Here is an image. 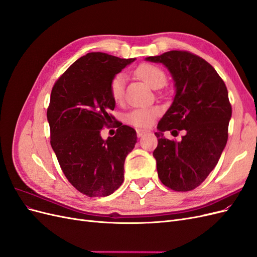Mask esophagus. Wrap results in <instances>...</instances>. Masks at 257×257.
<instances>
[{
	"label": "esophagus",
	"mask_w": 257,
	"mask_h": 257,
	"mask_svg": "<svg viewBox=\"0 0 257 257\" xmlns=\"http://www.w3.org/2000/svg\"><path fill=\"white\" fill-rule=\"evenodd\" d=\"M136 133H137V136L138 137H142L143 135H145L147 133L146 130H141V128H137L136 130Z\"/></svg>",
	"instance_id": "obj_1"
}]
</instances>
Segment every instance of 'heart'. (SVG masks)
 I'll return each mask as SVG.
<instances>
[{
	"label": "heart",
	"instance_id": "1",
	"mask_svg": "<svg viewBox=\"0 0 257 257\" xmlns=\"http://www.w3.org/2000/svg\"><path fill=\"white\" fill-rule=\"evenodd\" d=\"M136 75L154 89L161 88L166 82V74L164 71L161 67L153 64H141L136 68ZM124 83H125V76L122 73L115 74L109 82L110 96L116 103L120 102L123 97ZM160 113L161 109L158 106L137 107L130 110L124 116V120L134 126L147 127L151 125Z\"/></svg>",
	"mask_w": 257,
	"mask_h": 257
}]
</instances>
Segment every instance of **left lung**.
I'll return each mask as SVG.
<instances>
[{"label": "left lung", "instance_id": "left-lung-1", "mask_svg": "<svg viewBox=\"0 0 257 257\" xmlns=\"http://www.w3.org/2000/svg\"><path fill=\"white\" fill-rule=\"evenodd\" d=\"M147 61L164 64L173 76L174 102L158 124L153 151L162 183L178 192L192 191L205 181L220 160L228 138L231 105L227 88L207 61L189 51L172 50ZM180 142L169 141L164 132Z\"/></svg>", "mask_w": 257, "mask_h": 257}]
</instances>
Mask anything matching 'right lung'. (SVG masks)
Wrapping results in <instances>:
<instances>
[{"label":"right lung","instance_id":"right-lung-1","mask_svg":"<svg viewBox=\"0 0 257 257\" xmlns=\"http://www.w3.org/2000/svg\"><path fill=\"white\" fill-rule=\"evenodd\" d=\"M135 59L103 52L79 58L54 83L47 119L50 144L62 172L76 190L89 197L112 194L124 180V161L137 143L136 131L122 123L106 141L104 126L114 119L109 82Z\"/></svg>","mask_w":257,"mask_h":257}]
</instances>
